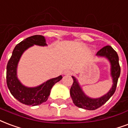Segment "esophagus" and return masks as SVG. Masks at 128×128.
I'll return each mask as SVG.
<instances>
[{
	"label": "esophagus",
	"instance_id": "1",
	"mask_svg": "<svg viewBox=\"0 0 128 128\" xmlns=\"http://www.w3.org/2000/svg\"><path fill=\"white\" fill-rule=\"evenodd\" d=\"M64 74H67V75H70V74H72V71L70 70H64Z\"/></svg>",
	"mask_w": 128,
	"mask_h": 128
}]
</instances>
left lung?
<instances>
[{
  "label": "left lung",
  "instance_id": "1",
  "mask_svg": "<svg viewBox=\"0 0 128 128\" xmlns=\"http://www.w3.org/2000/svg\"><path fill=\"white\" fill-rule=\"evenodd\" d=\"M96 55L98 56L106 58L110 62L111 76L112 77V82H113L112 88L106 95L103 96L101 98H96V99L90 98L83 93L76 78L74 76H72L73 79V83L70 90V96L75 106L81 108L90 110L97 109L100 106H102L114 94L117 88L118 78L120 77V72H121V68L119 63V57L117 52L112 49L111 46L107 45L102 47L101 50L97 52Z\"/></svg>",
  "mask_w": 128,
  "mask_h": 128
}]
</instances>
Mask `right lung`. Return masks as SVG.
<instances>
[{"label": "right lung", "instance_id": "obj_1", "mask_svg": "<svg viewBox=\"0 0 128 128\" xmlns=\"http://www.w3.org/2000/svg\"><path fill=\"white\" fill-rule=\"evenodd\" d=\"M34 45H47L45 37L41 35H34L22 40L14 48L6 66V85L11 94L19 102L26 105L37 106L47 101L52 87L61 80L62 76L50 79L36 88H26L20 82L17 77L18 62L24 52Z\"/></svg>", "mask_w": 128, "mask_h": 128}]
</instances>
